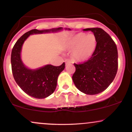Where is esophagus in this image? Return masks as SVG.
I'll list each match as a JSON object with an SVG mask.
<instances>
[{
    "label": "esophagus",
    "instance_id": "obj_1",
    "mask_svg": "<svg viewBox=\"0 0 132 132\" xmlns=\"http://www.w3.org/2000/svg\"><path fill=\"white\" fill-rule=\"evenodd\" d=\"M71 63V61H69V60H65V63H66V64H69V63Z\"/></svg>",
    "mask_w": 132,
    "mask_h": 132
}]
</instances>
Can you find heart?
<instances>
[{"mask_svg":"<svg viewBox=\"0 0 132 132\" xmlns=\"http://www.w3.org/2000/svg\"><path fill=\"white\" fill-rule=\"evenodd\" d=\"M68 48L73 50L72 56L75 60L85 61L89 60L96 48V38L93 34L79 33L69 41Z\"/></svg>","mask_w":132,"mask_h":132,"instance_id":"heart-1","label":"heart"}]
</instances>
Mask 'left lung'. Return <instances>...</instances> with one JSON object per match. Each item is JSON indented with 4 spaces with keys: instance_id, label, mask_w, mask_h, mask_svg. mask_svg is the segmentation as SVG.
<instances>
[{
    "instance_id": "1",
    "label": "left lung",
    "mask_w": 132,
    "mask_h": 132,
    "mask_svg": "<svg viewBox=\"0 0 132 132\" xmlns=\"http://www.w3.org/2000/svg\"><path fill=\"white\" fill-rule=\"evenodd\" d=\"M91 31L96 38V48L91 57L83 63L76 64L72 80L80 91L95 95L105 90L113 81L118 69L117 46L110 37L101 28H86Z\"/></svg>"
}]
</instances>
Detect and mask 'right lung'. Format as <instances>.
Listing matches in <instances>:
<instances>
[{"instance_id": "right-lung-1", "label": "right lung", "mask_w": 132, "mask_h": 132, "mask_svg": "<svg viewBox=\"0 0 132 132\" xmlns=\"http://www.w3.org/2000/svg\"><path fill=\"white\" fill-rule=\"evenodd\" d=\"M61 27L51 30L33 29L25 33L16 42L11 54L12 71L16 84L23 91L37 99H44L53 93L57 85L58 76L64 70L65 63L54 66L47 64L37 69H30L23 64L21 50L25 40L31 34H38L61 30Z\"/></svg>"}]
</instances>
